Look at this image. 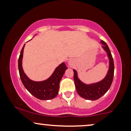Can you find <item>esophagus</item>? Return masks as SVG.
Here are the masks:
<instances>
[{
  "instance_id": "esophagus-1",
  "label": "esophagus",
  "mask_w": 131,
  "mask_h": 131,
  "mask_svg": "<svg viewBox=\"0 0 131 131\" xmlns=\"http://www.w3.org/2000/svg\"><path fill=\"white\" fill-rule=\"evenodd\" d=\"M69 65L70 66V67H71V66H73V62L71 61H69Z\"/></svg>"
}]
</instances>
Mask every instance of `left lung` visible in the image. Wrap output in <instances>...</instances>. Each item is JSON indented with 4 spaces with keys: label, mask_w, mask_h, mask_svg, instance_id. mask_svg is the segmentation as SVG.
Wrapping results in <instances>:
<instances>
[{
    "label": "left lung",
    "mask_w": 131,
    "mask_h": 131,
    "mask_svg": "<svg viewBox=\"0 0 131 131\" xmlns=\"http://www.w3.org/2000/svg\"><path fill=\"white\" fill-rule=\"evenodd\" d=\"M101 43L103 45L102 47L106 52L110 59L109 70L102 81L94 84L86 85L81 82L80 79L78 78L77 72L75 70H73L74 84L78 94L82 98L91 101H95L99 99L108 91L111 85L114 78V64L111 51L104 41L102 40Z\"/></svg>",
    "instance_id": "1"
}]
</instances>
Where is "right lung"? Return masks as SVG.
<instances>
[{"label":"right lung","instance_id":"obj_1","mask_svg":"<svg viewBox=\"0 0 131 131\" xmlns=\"http://www.w3.org/2000/svg\"><path fill=\"white\" fill-rule=\"evenodd\" d=\"M25 44L20 52L18 61L20 77L23 85L32 95L40 100H50L55 98L58 94L59 83L65 71L67 69L64 62L56 68L53 74L47 80L35 82L29 79L22 68V58Z\"/></svg>","mask_w":131,"mask_h":131}]
</instances>
